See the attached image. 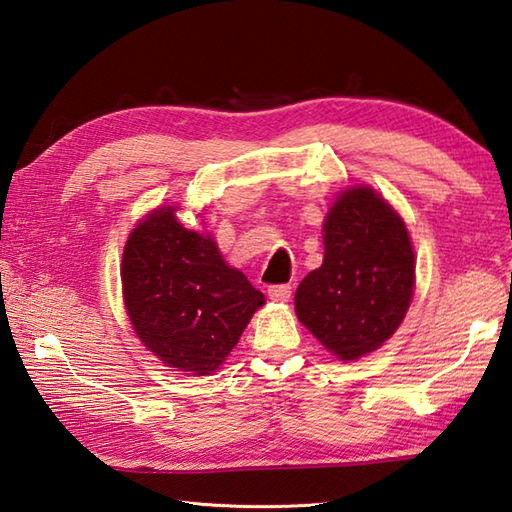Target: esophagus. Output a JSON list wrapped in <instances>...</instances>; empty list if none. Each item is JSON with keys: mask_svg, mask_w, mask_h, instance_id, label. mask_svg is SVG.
Listing matches in <instances>:
<instances>
[{"mask_svg": "<svg viewBox=\"0 0 512 512\" xmlns=\"http://www.w3.org/2000/svg\"><path fill=\"white\" fill-rule=\"evenodd\" d=\"M269 298L276 300V302H289L291 298V285H271L267 289Z\"/></svg>", "mask_w": 512, "mask_h": 512, "instance_id": "obj_1", "label": "esophagus"}]
</instances>
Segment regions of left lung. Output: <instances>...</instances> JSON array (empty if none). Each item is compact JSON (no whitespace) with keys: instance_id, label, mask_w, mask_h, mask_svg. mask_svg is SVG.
Masks as SVG:
<instances>
[{"instance_id":"1","label":"left lung","mask_w":512,"mask_h":512,"mask_svg":"<svg viewBox=\"0 0 512 512\" xmlns=\"http://www.w3.org/2000/svg\"><path fill=\"white\" fill-rule=\"evenodd\" d=\"M414 269L399 214L370 186L348 188L324 221V263L300 282L295 313L328 352L355 361L401 326Z\"/></svg>"}]
</instances>
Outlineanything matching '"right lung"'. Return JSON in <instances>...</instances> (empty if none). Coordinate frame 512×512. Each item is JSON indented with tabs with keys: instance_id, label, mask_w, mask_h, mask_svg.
Wrapping results in <instances>:
<instances>
[{
	"instance_id": "obj_1",
	"label": "right lung",
	"mask_w": 512,
	"mask_h": 512,
	"mask_svg": "<svg viewBox=\"0 0 512 512\" xmlns=\"http://www.w3.org/2000/svg\"><path fill=\"white\" fill-rule=\"evenodd\" d=\"M120 271L133 331L166 366L192 377L217 370L265 304L210 236L177 221L173 206L133 227Z\"/></svg>"
}]
</instances>
